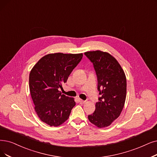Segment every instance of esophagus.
<instances>
[{"instance_id":"1","label":"esophagus","mask_w":157,"mask_h":157,"mask_svg":"<svg viewBox=\"0 0 157 157\" xmlns=\"http://www.w3.org/2000/svg\"><path fill=\"white\" fill-rule=\"evenodd\" d=\"M78 101H79V103H80V104H84L86 103L85 100H83L80 99V98H78Z\"/></svg>"}]
</instances>
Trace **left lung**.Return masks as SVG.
Here are the masks:
<instances>
[{"instance_id":"8db88e82","label":"left lung","mask_w":157,"mask_h":157,"mask_svg":"<svg viewBox=\"0 0 157 157\" xmlns=\"http://www.w3.org/2000/svg\"><path fill=\"white\" fill-rule=\"evenodd\" d=\"M84 54L93 64L100 95L95 111L88 115V119L98 128L108 127L120 116L124 108L127 90L126 75L117 59L108 52L97 50Z\"/></svg>"}]
</instances>
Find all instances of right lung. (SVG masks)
Here are the masks:
<instances>
[{
    "instance_id": "right-lung-1",
    "label": "right lung",
    "mask_w": 157,
    "mask_h": 157,
    "mask_svg": "<svg viewBox=\"0 0 157 157\" xmlns=\"http://www.w3.org/2000/svg\"><path fill=\"white\" fill-rule=\"evenodd\" d=\"M82 53H49L31 69L29 86L37 115L50 126H59L70 117L74 98L62 94L59 88L82 58Z\"/></svg>"
}]
</instances>
